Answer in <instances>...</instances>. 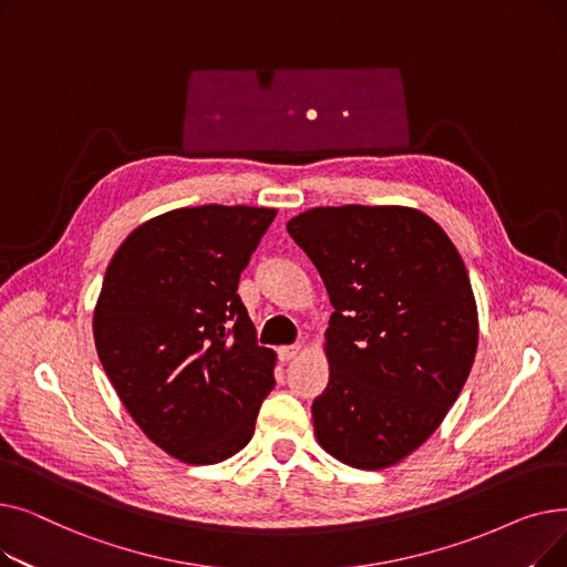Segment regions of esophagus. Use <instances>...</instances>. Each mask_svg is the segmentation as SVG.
<instances>
[{
  "label": "esophagus",
  "instance_id": "1",
  "mask_svg": "<svg viewBox=\"0 0 567 567\" xmlns=\"http://www.w3.org/2000/svg\"><path fill=\"white\" fill-rule=\"evenodd\" d=\"M299 351H301V347H299V344H289V347H280V349H278V359H280L282 363H287V361L296 359V355H299Z\"/></svg>",
  "mask_w": 567,
  "mask_h": 567
}]
</instances>
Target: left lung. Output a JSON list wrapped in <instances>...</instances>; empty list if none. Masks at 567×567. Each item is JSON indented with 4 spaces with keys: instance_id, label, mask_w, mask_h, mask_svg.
Returning a JSON list of instances; mask_svg holds the SVG:
<instances>
[{
    "instance_id": "obj_1",
    "label": "left lung",
    "mask_w": 567,
    "mask_h": 567,
    "mask_svg": "<svg viewBox=\"0 0 567 567\" xmlns=\"http://www.w3.org/2000/svg\"><path fill=\"white\" fill-rule=\"evenodd\" d=\"M329 291V385L312 402L321 449L353 468L393 466L462 393L478 306L462 255L411 206H317L287 223Z\"/></svg>"
}]
</instances>
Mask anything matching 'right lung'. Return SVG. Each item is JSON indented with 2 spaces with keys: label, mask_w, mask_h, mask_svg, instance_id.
I'll list each match as a JSON object with an SVG mask.
<instances>
[{
  "label": "right lung",
  "mask_w": 567,
  "mask_h": 567,
  "mask_svg": "<svg viewBox=\"0 0 567 567\" xmlns=\"http://www.w3.org/2000/svg\"><path fill=\"white\" fill-rule=\"evenodd\" d=\"M276 208L204 204L142 223L107 264L94 342L131 419L167 455L218 464L255 434L276 351L257 344L238 278Z\"/></svg>",
  "instance_id": "obj_1"
}]
</instances>
